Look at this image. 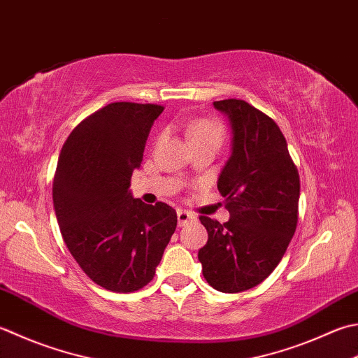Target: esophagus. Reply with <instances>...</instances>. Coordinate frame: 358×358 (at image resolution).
Segmentation results:
<instances>
[{"label": "esophagus", "mask_w": 358, "mask_h": 358, "mask_svg": "<svg viewBox=\"0 0 358 358\" xmlns=\"http://www.w3.org/2000/svg\"><path fill=\"white\" fill-rule=\"evenodd\" d=\"M177 219H178V227H186L189 223L197 222V217L191 213L183 211V209H178L177 211Z\"/></svg>", "instance_id": "esophagus-1"}]
</instances>
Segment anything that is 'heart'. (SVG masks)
I'll list each match as a JSON object with an SVG mask.
<instances>
[{
    "mask_svg": "<svg viewBox=\"0 0 358 358\" xmlns=\"http://www.w3.org/2000/svg\"><path fill=\"white\" fill-rule=\"evenodd\" d=\"M187 135L189 139H191V144L199 141H208L220 145L223 139V127L215 119H197V121H194L189 125Z\"/></svg>",
    "mask_w": 358,
    "mask_h": 358,
    "instance_id": "1",
    "label": "heart"
}]
</instances>
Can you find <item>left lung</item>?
Returning <instances> with one entry per match:
<instances>
[{
  "label": "left lung",
  "instance_id": "left-lung-1",
  "mask_svg": "<svg viewBox=\"0 0 358 358\" xmlns=\"http://www.w3.org/2000/svg\"><path fill=\"white\" fill-rule=\"evenodd\" d=\"M229 119L231 155L217 187L229 220L200 217L208 242L199 251L203 276L223 293L261 284L278 267L298 223L299 173L270 116L241 99L215 101Z\"/></svg>",
  "mask_w": 358,
  "mask_h": 358
}]
</instances>
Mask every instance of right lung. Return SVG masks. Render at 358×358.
Returning a JSON list of instances; mask_svg holds the SVG:
<instances>
[{
  "instance_id": "obj_1",
  "label": "right lung",
  "mask_w": 358,
  "mask_h": 358,
  "mask_svg": "<svg viewBox=\"0 0 358 358\" xmlns=\"http://www.w3.org/2000/svg\"><path fill=\"white\" fill-rule=\"evenodd\" d=\"M164 107L113 102L77 125L62 147L52 183L60 233L85 275L129 293L149 284L177 228V213L133 199L130 178Z\"/></svg>"
}]
</instances>
